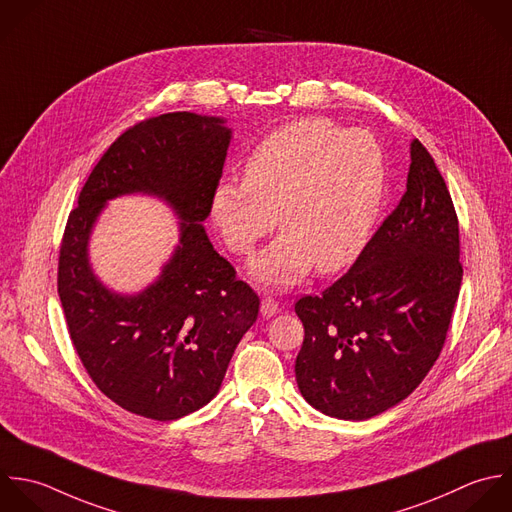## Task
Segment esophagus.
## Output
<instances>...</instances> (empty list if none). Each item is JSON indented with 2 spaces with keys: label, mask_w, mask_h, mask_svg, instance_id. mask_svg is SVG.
I'll list each match as a JSON object with an SVG mask.
<instances>
[{
  "label": "esophagus",
  "mask_w": 512,
  "mask_h": 512,
  "mask_svg": "<svg viewBox=\"0 0 512 512\" xmlns=\"http://www.w3.org/2000/svg\"><path fill=\"white\" fill-rule=\"evenodd\" d=\"M279 313V301H275L273 297H265L261 301V315L263 317H273Z\"/></svg>",
  "instance_id": "1"
}]
</instances>
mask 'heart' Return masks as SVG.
Returning a JSON list of instances; mask_svg holds the SVG:
<instances>
[{
    "instance_id": "b5f03b06",
    "label": "heart",
    "mask_w": 512,
    "mask_h": 512,
    "mask_svg": "<svg viewBox=\"0 0 512 512\" xmlns=\"http://www.w3.org/2000/svg\"><path fill=\"white\" fill-rule=\"evenodd\" d=\"M385 193L383 151L373 135L329 119H299L267 135L243 181L213 193V221L227 247L251 255L275 223L283 235L253 263L269 287H291L315 265L333 273L365 249Z\"/></svg>"
}]
</instances>
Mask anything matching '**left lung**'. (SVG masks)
Wrapping results in <instances>:
<instances>
[{
	"label": "left lung",
	"mask_w": 512,
	"mask_h": 512,
	"mask_svg": "<svg viewBox=\"0 0 512 512\" xmlns=\"http://www.w3.org/2000/svg\"><path fill=\"white\" fill-rule=\"evenodd\" d=\"M459 219L431 153L415 139L407 191L353 267L295 303L305 339L295 361L317 411L371 419L407 399L439 359L463 265Z\"/></svg>",
	"instance_id": "8db88e82"
}]
</instances>
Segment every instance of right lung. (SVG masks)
<instances>
[{
	"label": "right lung",
	"instance_id": "add662e5",
	"mask_svg": "<svg viewBox=\"0 0 512 512\" xmlns=\"http://www.w3.org/2000/svg\"><path fill=\"white\" fill-rule=\"evenodd\" d=\"M223 123L177 111L121 133L87 177L59 247L57 293L87 375L121 409L153 421L207 405L259 315L257 293L203 229L231 141ZM129 192L165 198L182 237L155 284L117 296L92 275L86 243L104 203Z\"/></svg>",
	"mask_w": 512,
	"mask_h": 512
}]
</instances>
